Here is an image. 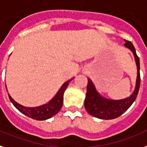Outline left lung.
Wrapping results in <instances>:
<instances>
[{
  "label": "left lung",
  "instance_id": "8db88e82",
  "mask_svg": "<svg viewBox=\"0 0 147 147\" xmlns=\"http://www.w3.org/2000/svg\"><path fill=\"white\" fill-rule=\"evenodd\" d=\"M124 40L125 42L124 46L131 51L136 62L138 74L135 88L129 97L120 100H113L103 97L96 90V88L91 79L88 78L86 95L84 103L85 108L91 116L100 119H113L123 114L134 103L139 92L140 84V60L137 55L136 51L132 43L125 40Z\"/></svg>",
  "mask_w": 147,
  "mask_h": 147
}]
</instances>
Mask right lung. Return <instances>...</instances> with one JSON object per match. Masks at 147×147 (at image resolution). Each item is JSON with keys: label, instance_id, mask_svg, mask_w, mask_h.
<instances>
[{"label": "right lung", "instance_id": "add662e5", "mask_svg": "<svg viewBox=\"0 0 147 147\" xmlns=\"http://www.w3.org/2000/svg\"><path fill=\"white\" fill-rule=\"evenodd\" d=\"M73 79L74 77L66 81L59 88V90L55 94V95L49 101L40 106L34 107L22 106L13 100L9 94H8V95H9V98L11 102L13 103V105L16 107V108L19 110L22 113L33 119L47 120L48 119L52 118L60 111L63 105V98H64L63 96H64L65 91L67 87L68 86L69 82H71Z\"/></svg>", "mask_w": 147, "mask_h": 147}]
</instances>
